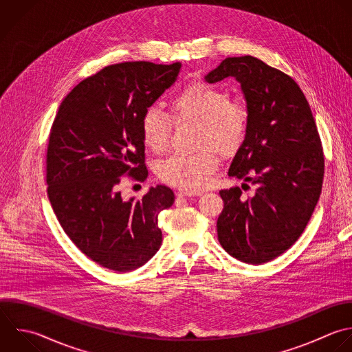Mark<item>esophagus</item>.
<instances>
[{
  "label": "esophagus",
  "mask_w": 352,
  "mask_h": 352,
  "mask_svg": "<svg viewBox=\"0 0 352 352\" xmlns=\"http://www.w3.org/2000/svg\"><path fill=\"white\" fill-rule=\"evenodd\" d=\"M202 192L199 191H188V190H179L176 192L177 197H199Z\"/></svg>",
  "instance_id": "esophagus-1"
}]
</instances>
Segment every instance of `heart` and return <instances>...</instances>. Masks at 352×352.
Here are the masks:
<instances>
[{
	"mask_svg": "<svg viewBox=\"0 0 352 352\" xmlns=\"http://www.w3.org/2000/svg\"><path fill=\"white\" fill-rule=\"evenodd\" d=\"M170 116L175 121L199 124L198 147L194 154H175L158 165L162 182L194 191L202 188L217 170L221 154H234L243 143L249 126L248 109L230 94L216 85L192 82L177 91L169 100ZM172 118L155 106H150L142 117L144 144L154 153L166 150L172 133Z\"/></svg>",
	"mask_w": 352,
	"mask_h": 352,
	"instance_id": "1",
	"label": "heart"
}]
</instances>
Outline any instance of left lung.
<instances>
[{
    "label": "left lung",
    "mask_w": 352,
    "mask_h": 352,
    "mask_svg": "<svg viewBox=\"0 0 352 352\" xmlns=\"http://www.w3.org/2000/svg\"><path fill=\"white\" fill-rule=\"evenodd\" d=\"M227 77L241 84L249 113L228 176L250 182L256 192L243 201L239 187L220 191L217 238L236 260L263 264L287 250L309 221L322 190L323 151L309 104L293 78L241 56L224 59L205 80L214 84Z\"/></svg>",
    "instance_id": "1"
}]
</instances>
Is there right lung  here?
Instances as JSON below:
<instances>
[{"label": "right lung", "mask_w": 352, "mask_h": 352, "mask_svg": "<svg viewBox=\"0 0 352 352\" xmlns=\"http://www.w3.org/2000/svg\"><path fill=\"white\" fill-rule=\"evenodd\" d=\"M182 63L125 62L81 81L62 102L48 151L47 183L54 212L91 260L126 272L146 264L162 243L158 214L173 205L166 186L124 201V175L143 182L142 117L177 78Z\"/></svg>", "instance_id": "1"}]
</instances>
